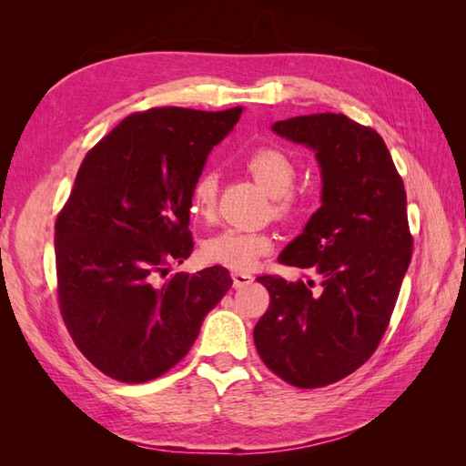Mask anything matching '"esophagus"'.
<instances>
[{
	"instance_id": "esophagus-1",
	"label": "esophagus",
	"mask_w": 466,
	"mask_h": 466,
	"mask_svg": "<svg viewBox=\"0 0 466 466\" xmlns=\"http://www.w3.org/2000/svg\"><path fill=\"white\" fill-rule=\"evenodd\" d=\"M231 278H233V288H237V289L252 284V279H255L248 272H233Z\"/></svg>"
}]
</instances>
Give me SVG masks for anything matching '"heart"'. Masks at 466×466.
<instances>
[{"label":"heart","instance_id":"1","mask_svg":"<svg viewBox=\"0 0 466 466\" xmlns=\"http://www.w3.org/2000/svg\"><path fill=\"white\" fill-rule=\"evenodd\" d=\"M247 171L258 185L274 196V211L281 218L293 216L301 208L299 194L291 190L298 178V165L286 151L278 147H258L245 159ZM219 178L216 171H204L196 177L190 190L192 214L211 221L216 216ZM274 248L270 233L243 228H228L208 237L202 245V257L209 264H219L235 272H247Z\"/></svg>","mask_w":466,"mask_h":466}]
</instances>
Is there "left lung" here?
Segmentation results:
<instances>
[{
  "instance_id": "1",
  "label": "left lung",
  "mask_w": 466,
  "mask_h": 466,
  "mask_svg": "<svg viewBox=\"0 0 466 466\" xmlns=\"http://www.w3.org/2000/svg\"><path fill=\"white\" fill-rule=\"evenodd\" d=\"M272 130L317 151L322 206L278 258L317 281L258 278L270 305L255 346L286 383L327 387L360 370L389 327L412 258L406 190L383 137L346 115L295 116Z\"/></svg>"
}]
</instances>
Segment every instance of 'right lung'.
<instances>
[{"mask_svg":"<svg viewBox=\"0 0 466 466\" xmlns=\"http://www.w3.org/2000/svg\"><path fill=\"white\" fill-rule=\"evenodd\" d=\"M241 112H134L83 159L54 228L58 305L105 375L147 383L175 368L229 291L223 266L165 276L190 257L192 185Z\"/></svg>","mask_w":466,"mask_h":466,"instance_id":"add662e5","label":"right lung"}]
</instances>
